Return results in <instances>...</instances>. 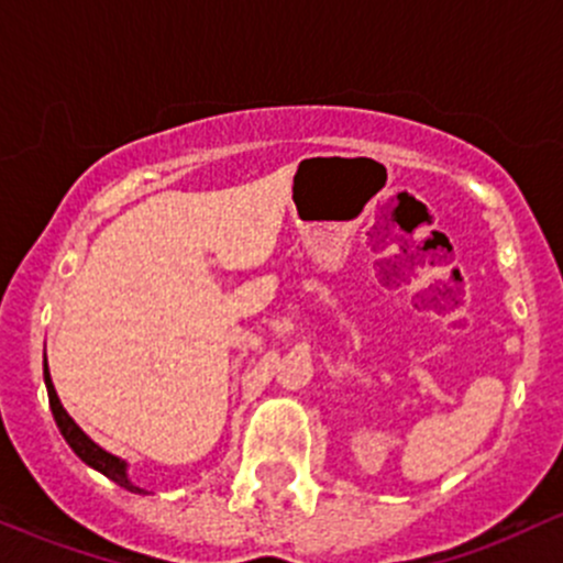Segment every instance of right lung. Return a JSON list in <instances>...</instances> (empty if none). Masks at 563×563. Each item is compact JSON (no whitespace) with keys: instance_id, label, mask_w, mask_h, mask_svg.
<instances>
[{"instance_id":"add662e5","label":"right lung","mask_w":563,"mask_h":563,"mask_svg":"<svg viewBox=\"0 0 563 563\" xmlns=\"http://www.w3.org/2000/svg\"><path fill=\"white\" fill-rule=\"evenodd\" d=\"M43 374H45V387H48V401H51V411H54V420L56 426H59L62 437H65V442L73 448V453L80 457V461L86 463V466L97 468L100 474H106L108 479H113L115 485H121V488L132 490V494H143V488H137L135 483H132L130 477H126V463L121 461V457L106 453V450L100 448V444L91 442L89 437H86L84 431H80L78 426H75L73 417L67 415L65 407H62L59 396H56L54 390V382H51V374H48V361L43 363Z\"/></svg>"}]
</instances>
